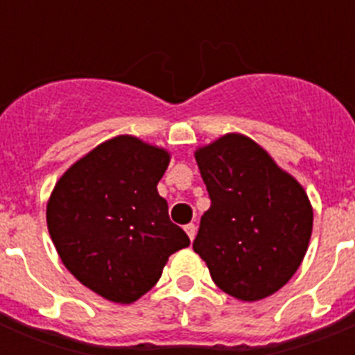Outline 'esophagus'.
Masks as SVG:
<instances>
[{"label": "esophagus", "mask_w": 355, "mask_h": 355, "mask_svg": "<svg viewBox=\"0 0 355 355\" xmlns=\"http://www.w3.org/2000/svg\"><path fill=\"white\" fill-rule=\"evenodd\" d=\"M184 231H187V234H188V238H190V240H193V238H196V234H197L196 224L184 225Z\"/></svg>", "instance_id": "obj_1"}]
</instances>
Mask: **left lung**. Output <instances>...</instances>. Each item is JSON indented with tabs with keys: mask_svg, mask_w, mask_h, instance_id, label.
<instances>
[{
	"mask_svg": "<svg viewBox=\"0 0 355 355\" xmlns=\"http://www.w3.org/2000/svg\"><path fill=\"white\" fill-rule=\"evenodd\" d=\"M211 206L193 250L213 283L243 302L266 299L299 270L313 231L302 184L252 139L227 133L196 150Z\"/></svg>",
	"mask_w": 355,
	"mask_h": 355,
	"instance_id": "left-lung-1",
	"label": "left lung"
}]
</instances>
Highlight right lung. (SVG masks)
Returning a JSON list of instances; mask_svg holds the SVG:
<instances>
[{"label": "right lung", "instance_id": "right-lung-1", "mask_svg": "<svg viewBox=\"0 0 355 355\" xmlns=\"http://www.w3.org/2000/svg\"><path fill=\"white\" fill-rule=\"evenodd\" d=\"M168 162L167 149L119 135L72 163L49 196L46 220L62 263L110 302L139 300L168 256L190 245L156 188Z\"/></svg>", "mask_w": 355, "mask_h": 355}]
</instances>
